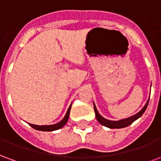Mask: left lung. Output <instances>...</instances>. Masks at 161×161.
<instances>
[{"label":"left lung","instance_id":"8db88e82","mask_svg":"<svg viewBox=\"0 0 161 161\" xmlns=\"http://www.w3.org/2000/svg\"><path fill=\"white\" fill-rule=\"evenodd\" d=\"M148 102L149 100H147L146 105L142 108V109L140 112H138L137 114H135V115H132L130 117L128 118L123 119V120H120V121H109V120H107V119L103 118L99 113H98L97 109L96 108V106L94 104V110H95V114H96V117H97V120L99 121V123H101L102 125H103L105 127H108L109 128H125V127H128L130 124H132L135 120H137L138 118H140L143 113L145 112L146 108L147 107L148 105Z\"/></svg>","mask_w":161,"mask_h":161}]
</instances>
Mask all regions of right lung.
Here are the masks:
<instances>
[{
    "label": "right lung",
    "mask_w": 161,
    "mask_h": 161,
    "mask_svg": "<svg viewBox=\"0 0 161 161\" xmlns=\"http://www.w3.org/2000/svg\"><path fill=\"white\" fill-rule=\"evenodd\" d=\"M70 108H71V104L68 108L67 110L66 114L64 115V117L61 121L58 122L56 124L53 125H45V126H39V125H33V124H29L32 128H33L34 129L36 130H40V131H54V130H57V129H59L62 127H64V125L66 124L67 121L69 119V115H70Z\"/></svg>",
    "instance_id": "add662e5"
}]
</instances>
